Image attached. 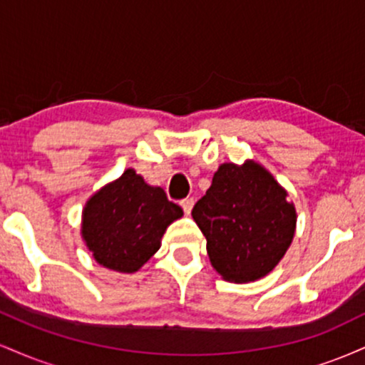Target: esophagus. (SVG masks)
Returning a JSON list of instances; mask_svg holds the SVG:
<instances>
[{"label":"esophagus","instance_id":"1","mask_svg":"<svg viewBox=\"0 0 365 365\" xmlns=\"http://www.w3.org/2000/svg\"><path fill=\"white\" fill-rule=\"evenodd\" d=\"M180 206H182L183 212H185V215H190L192 207H194V199H183L182 202H180Z\"/></svg>","mask_w":365,"mask_h":365}]
</instances>
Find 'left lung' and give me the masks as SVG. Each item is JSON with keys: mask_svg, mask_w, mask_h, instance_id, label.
<instances>
[{"mask_svg": "<svg viewBox=\"0 0 365 365\" xmlns=\"http://www.w3.org/2000/svg\"><path fill=\"white\" fill-rule=\"evenodd\" d=\"M192 217L207 240L212 267L226 282L249 283L278 266L297 228L288 192L254 159L223 163Z\"/></svg>", "mask_w": 365, "mask_h": 365, "instance_id": "obj_1", "label": "left lung"}]
</instances>
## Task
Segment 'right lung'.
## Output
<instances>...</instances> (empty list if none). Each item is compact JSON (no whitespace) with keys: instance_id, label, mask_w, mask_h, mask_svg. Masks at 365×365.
<instances>
[{"instance_id":"1","label":"right lung","mask_w":365,"mask_h":365,"mask_svg":"<svg viewBox=\"0 0 365 365\" xmlns=\"http://www.w3.org/2000/svg\"><path fill=\"white\" fill-rule=\"evenodd\" d=\"M183 216L161 187L128 168L99 188L82 211V238L96 262L116 273H135L158 252L166 228Z\"/></svg>"}]
</instances>
